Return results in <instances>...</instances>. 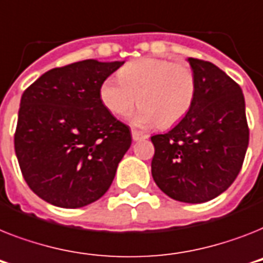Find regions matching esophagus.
<instances>
[{
  "label": "esophagus",
  "instance_id": "esophagus-1",
  "mask_svg": "<svg viewBox=\"0 0 263 263\" xmlns=\"http://www.w3.org/2000/svg\"><path fill=\"white\" fill-rule=\"evenodd\" d=\"M131 134H132V139H134V140H142V139L148 138V135H146V134H143V132L138 131V129H132Z\"/></svg>",
  "mask_w": 263,
  "mask_h": 263
}]
</instances>
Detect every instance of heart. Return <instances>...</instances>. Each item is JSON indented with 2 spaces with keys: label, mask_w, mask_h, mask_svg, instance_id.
<instances>
[{
  "label": "heart",
  "mask_w": 263,
  "mask_h": 263,
  "mask_svg": "<svg viewBox=\"0 0 263 263\" xmlns=\"http://www.w3.org/2000/svg\"><path fill=\"white\" fill-rule=\"evenodd\" d=\"M196 77L187 66L158 58H142L128 62L119 71V78H106L100 97L106 109L116 116H125L135 106L134 117L139 125L157 124L170 128L191 112L196 98Z\"/></svg>",
  "instance_id": "1"
}]
</instances>
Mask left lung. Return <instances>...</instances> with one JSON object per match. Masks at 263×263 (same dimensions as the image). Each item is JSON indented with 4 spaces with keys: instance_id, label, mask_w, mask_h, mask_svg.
Instances as JSON below:
<instances>
[{
    "instance_id": "8db88e82",
    "label": "left lung",
    "mask_w": 263,
    "mask_h": 263,
    "mask_svg": "<svg viewBox=\"0 0 263 263\" xmlns=\"http://www.w3.org/2000/svg\"><path fill=\"white\" fill-rule=\"evenodd\" d=\"M187 62L196 77L194 104L173 129L151 136V174L173 200L200 204L227 191L238 177L249 125L238 83L211 62Z\"/></svg>"
}]
</instances>
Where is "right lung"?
<instances>
[{"label": "right lung", "mask_w": 263, "mask_h": 263, "mask_svg": "<svg viewBox=\"0 0 263 263\" xmlns=\"http://www.w3.org/2000/svg\"><path fill=\"white\" fill-rule=\"evenodd\" d=\"M123 65L86 59L57 67L21 96L14 151L25 182L44 201L81 208L109 189L132 136L100 89Z\"/></svg>", "instance_id": "1"}]
</instances>
